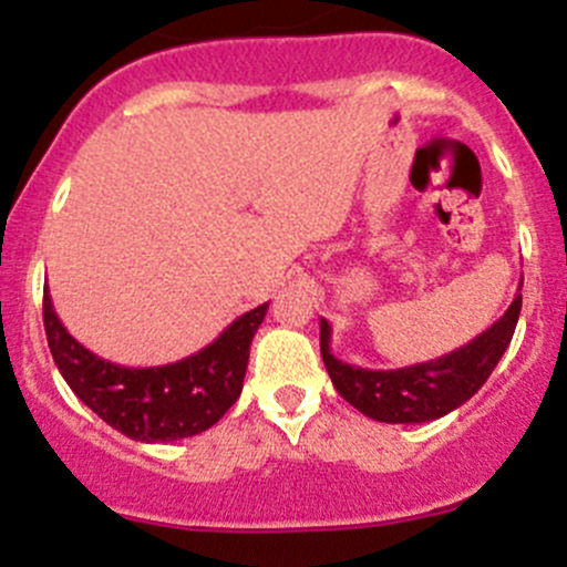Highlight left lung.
I'll list each match as a JSON object with an SVG mask.
<instances>
[{
    "mask_svg": "<svg viewBox=\"0 0 567 567\" xmlns=\"http://www.w3.org/2000/svg\"><path fill=\"white\" fill-rule=\"evenodd\" d=\"M522 312V285L511 307L484 333L434 361L402 369H361L331 353V326L320 318V353L344 402L383 424H424L462 408L508 350Z\"/></svg>",
    "mask_w": 567,
    "mask_h": 567,
    "instance_id": "1",
    "label": "left lung"
}]
</instances>
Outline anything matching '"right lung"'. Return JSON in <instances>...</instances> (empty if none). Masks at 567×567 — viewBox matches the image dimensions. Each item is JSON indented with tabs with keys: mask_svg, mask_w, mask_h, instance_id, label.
Masks as SVG:
<instances>
[{
	"mask_svg": "<svg viewBox=\"0 0 567 567\" xmlns=\"http://www.w3.org/2000/svg\"><path fill=\"white\" fill-rule=\"evenodd\" d=\"M268 303L236 318L212 344L163 367H122L86 350L64 329L43 290L48 348L62 378L89 410L138 443H171L217 424L238 399L249 344Z\"/></svg>",
	"mask_w": 567,
	"mask_h": 567,
	"instance_id": "1",
	"label": "right lung"
}]
</instances>
